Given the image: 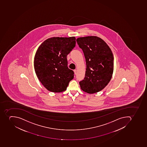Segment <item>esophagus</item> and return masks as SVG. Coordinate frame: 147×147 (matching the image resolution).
Instances as JSON below:
<instances>
[{
	"label": "esophagus",
	"mask_w": 147,
	"mask_h": 147,
	"mask_svg": "<svg viewBox=\"0 0 147 147\" xmlns=\"http://www.w3.org/2000/svg\"><path fill=\"white\" fill-rule=\"evenodd\" d=\"M74 74H75V75H76V74H77V70L76 69L74 70Z\"/></svg>",
	"instance_id": "1"
}]
</instances>
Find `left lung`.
Returning a JSON list of instances; mask_svg holds the SVG:
<instances>
[{
	"label": "left lung",
	"instance_id": "left-lung-1",
	"mask_svg": "<svg viewBox=\"0 0 147 147\" xmlns=\"http://www.w3.org/2000/svg\"><path fill=\"white\" fill-rule=\"evenodd\" d=\"M86 58L85 77L80 81L83 91L98 92L110 82L113 71V57L109 45L97 36L80 37L76 39Z\"/></svg>",
	"mask_w": 147,
	"mask_h": 147
}]
</instances>
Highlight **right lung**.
Segmentation results:
<instances>
[{
	"label": "right lung",
	"mask_w": 147,
	"mask_h": 147,
	"mask_svg": "<svg viewBox=\"0 0 147 147\" xmlns=\"http://www.w3.org/2000/svg\"><path fill=\"white\" fill-rule=\"evenodd\" d=\"M75 37H53L42 43L35 55L34 67L37 76L47 90L53 92L66 90L74 77L67 67V56L76 45Z\"/></svg>",
	"instance_id": "obj_1"
}]
</instances>
